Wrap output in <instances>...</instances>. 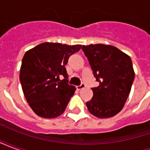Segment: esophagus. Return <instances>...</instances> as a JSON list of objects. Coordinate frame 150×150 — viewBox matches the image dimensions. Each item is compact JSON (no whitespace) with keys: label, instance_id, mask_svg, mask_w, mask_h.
I'll list each match as a JSON object with an SVG mask.
<instances>
[{"label":"esophagus","instance_id":"esophagus-1","mask_svg":"<svg viewBox=\"0 0 150 150\" xmlns=\"http://www.w3.org/2000/svg\"><path fill=\"white\" fill-rule=\"evenodd\" d=\"M85 87H86V85H85L84 83H81L79 86H77L76 88H77V90H81V89H83Z\"/></svg>","mask_w":150,"mask_h":150}]
</instances>
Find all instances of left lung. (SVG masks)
<instances>
[{
	"mask_svg": "<svg viewBox=\"0 0 150 150\" xmlns=\"http://www.w3.org/2000/svg\"><path fill=\"white\" fill-rule=\"evenodd\" d=\"M94 77L100 85L91 88L93 97L86 103L88 111L98 118L119 113L128 99L135 73L128 54L110 45L83 46Z\"/></svg>",
	"mask_w": 150,
	"mask_h": 150,
	"instance_id": "1",
	"label": "left lung"
}]
</instances>
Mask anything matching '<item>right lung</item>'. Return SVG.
Instances as JSON below:
<instances>
[{
    "label": "right lung",
    "instance_id": "add662e5",
    "mask_svg": "<svg viewBox=\"0 0 150 150\" xmlns=\"http://www.w3.org/2000/svg\"><path fill=\"white\" fill-rule=\"evenodd\" d=\"M81 46L44 42L25 52L19 77L26 101L38 116L55 118L64 112L76 90L68 84L65 65Z\"/></svg>",
    "mask_w": 150,
    "mask_h": 150
}]
</instances>
